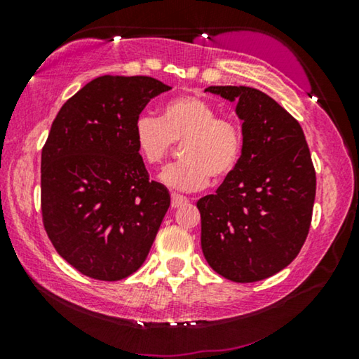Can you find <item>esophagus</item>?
I'll use <instances>...</instances> for the list:
<instances>
[{
    "mask_svg": "<svg viewBox=\"0 0 359 359\" xmlns=\"http://www.w3.org/2000/svg\"><path fill=\"white\" fill-rule=\"evenodd\" d=\"M188 203V199L184 198V196H180V194H171V208L176 209V208H181V205Z\"/></svg>",
    "mask_w": 359,
    "mask_h": 359,
    "instance_id": "34e87169",
    "label": "esophagus"
}]
</instances>
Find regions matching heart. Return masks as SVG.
I'll return each instance as SVG.
<instances>
[{"label": "heart", "instance_id": "b5f03b06", "mask_svg": "<svg viewBox=\"0 0 359 359\" xmlns=\"http://www.w3.org/2000/svg\"><path fill=\"white\" fill-rule=\"evenodd\" d=\"M137 151L147 165H158L181 144L184 160L166 166L160 181L176 191H198L233 173L243 151V130L232 117L219 116L204 97L183 95L161 107V117L140 114L134 122Z\"/></svg>", "mask_w": 359, "mask_h": 359}]
</instances>
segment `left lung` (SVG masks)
Here are the masks:
<instances>
[{"label": "left lung", "mask_w": 359, "mask_h": 359, "mask_svg": "<svg viewBox=\"0 0 359 359\" xmlns=\"http://www.w3.org/2000/svg\"><path fill=\"white\" fill-rule=\"evenodd\" d=\"M237 101L243 121L240 163L215 194L198 201L201 247L209 266L233 283L286 268L306 242L316 201V168L299 122L250 86H209Z\"/></svg>", "instance_id": "obj_1"}]
</instances>
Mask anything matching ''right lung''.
I'll use <instances>...</instances> for the list:
<instances>
[{"label": "right lung", "mask_w": 359, "mask_h": 359, "mask_svg": "<svg viewBox=\"0 0 359 359\" xmlns=\"http://www.w3.org/2000/svg\"><path fill=\"white\" fill-rule=\"evenodd\" d=\"M168 90L151 76H97L52 122L41 161L43 229L88 278L119 281L135 273L170 208L132 132L151 97Z\"/></svg>", "instance_id": "add662e5"}]
</instances>
